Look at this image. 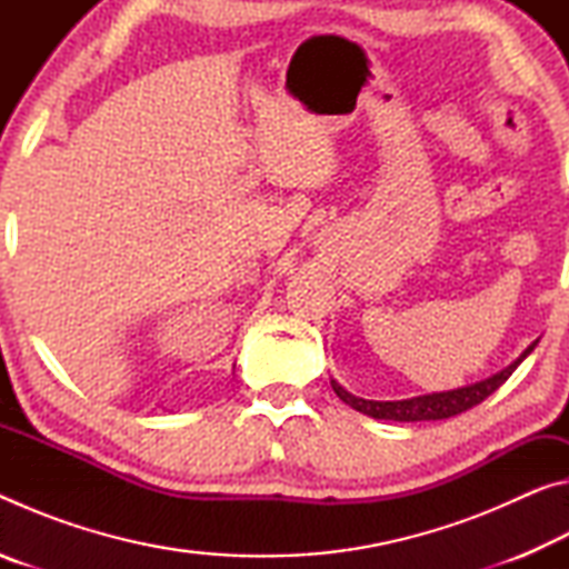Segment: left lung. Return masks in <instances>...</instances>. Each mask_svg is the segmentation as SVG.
<instances>
[{
  "mask_svg": "<svg viewBox=\"0 0 569 569\" xmlns=\"http://www.w3.org/2000/svg\"><path fill=\"white\" fill-rule=\"evenodd\" d=\"M535 346H527L525 353L519 356L515 363H509L507 369H502L495 377H489L485 381L469 383V387L461 389H451V391H439V393H423V397H413V399H401V401H371V399H359L353 393L346 391L339 381L331 379V387L336 391V397L341 401L349 403L351 409L366 413V417L373 419H387V421H437V419H449L457 417V413L467 411L477 403L485 401L489 393H495L502 383L512 377V371L522 363L529 353L535 351Z\"/></svg>",
  "mask_w": 569,
  "mask_h": 569,
  "instance_id": "obj_1",
  "label": "left lung"
}]
</instances>
